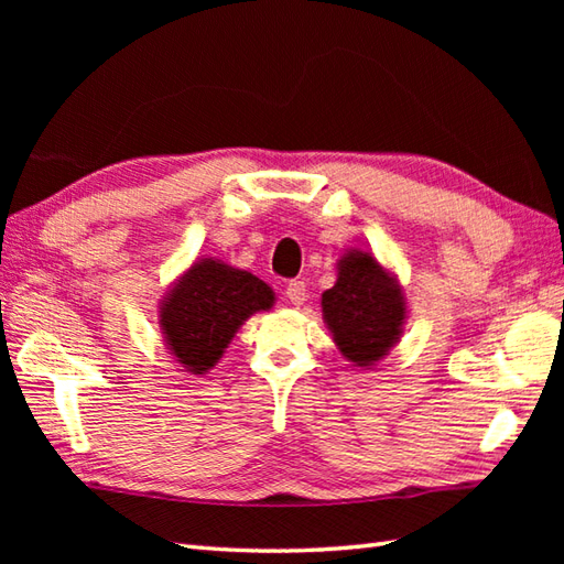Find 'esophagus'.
<instances>
[{
	"mask_svg": "<svg viewBox=\"0 0 564 564\" xmlns=\"http://www.w3.org/2000/svg\"><path fill=\"white\" fill-rule=\"evenodd\" d=\"M285 297H289L291 305L301 307L305 303L307 297V291H305V281H291L289 289H285Z\"/></svg>",
	"mask_w": 564,
	"mask_h": 564,
	"instance_id": "34e87169",
	"label": "esophagus"
}]
</instances>
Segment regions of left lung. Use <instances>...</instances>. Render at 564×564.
<instances>
[{"label":"left lung","mask_w":564,"mask_h":564,"mask_svg":"<svg viewBox=\"0 0 564 564\" xmlns=\"http://www.w3.org/2000/svg\"><path fill=\"white\" fill-rule=\"evenodd\" d=\"M319 305L339 354L361 370L376 368L398 346L410 317L398 273L361 247L339 257L337 281Z\"/></svg>","instance_id":"8db88e82"}]
</instances>
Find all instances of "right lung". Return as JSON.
Returning a JSON list of instances; mask_svg holds the SVG:
<instances>
[{
    "mask_svg": "<svg viewBox=\"0 0 564 564\" xmlns=\"http://www.w3.org/2000/svg\"><path fill=\"white\" fill-rule=\"evenodd\" d=\"M275 293L251 271L215 257L196 259L176 275L158 305L166 351L188 376H206L245 322L269 313Z\"/></svg>",
    "mask_w": 564,
    "mask_h": 564,
    "instance_id": "right-lung-1",
    "label": "right lung"
}]
</instances>
